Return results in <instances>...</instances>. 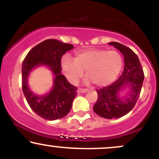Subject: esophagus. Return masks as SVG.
<instances>
[{
	"mask_svg": "<svg viewBox=\"0 0 159 159\" xmlns=\"http://www.w3.org/2000/svg\"><path fill=\"white\" fill-rule=\"evenodd\" d=\"M87 90H85V89H81V88H78L77 90V93H85L87 92Z\"/></svg>",
	"mask_w": 159,
	"mask_h": 159,
	"instance_id": "34e87169",
	"label": "esophagus"
}]
</instances>
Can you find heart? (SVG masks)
Segmentation results:
<instances>
[{
  "instance_id": "obj_1",
  "label": "heart",
  "mask_w": 159,
  "mask_h": 159,
  "mask_svg": "<svg viewBox=\"0 0 159 159\" xmlns=\"http://www.w3.org/2000/svg\"><path fill=\"white\" fill-rule=\"evenodd\" d=\"M123 57L116 51L89 48L75 53V59L65 55L61 59V67L67 79L73 84L84 75L86 84L92 82L97 87L113 83L123 67Z\"/></svg>"
}]
</instances>
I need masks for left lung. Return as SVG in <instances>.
Returning a JSON list of instances; mask_svg holds the SVG:
<instances>
[{
  "label": "left lung",
  "mask_w": 159,
  "mask_h": 159,
  "mask_svg": "<svg viewBox=\"0 0 159 159\" xmlns=\"http://www.w3.org/2000/svg\"><path fill=\"white\" fill-rule=\"evenodd\" d=\"M113 45L123 55L124 69L112 84L96 90L98 99L93 106L96 114L105 119H116L127 114L139 97L144 75L138 56L131 48L116 42Z\"/></svg>",
  "instance_id": "left-lung-1"
}]
</instances>
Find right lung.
Listing matches in <instances>:
<instances>
[{"instance_id": "add662e5", "label": "right lung", "mask_w": 159, "mask_h": 159, "mask_svg": "<svg viewBox=\"0 0 159 159\" xmlns=\"http://www.w3.org/2000/svg\"><path fill=\"white\" fill-rule=\"evenodd\" d=\"M73 45L56 39H46L34 47L21 66L22 90L26 100L36 114L48 120H55L66 116L72 108L77 87L71 84L61 74V58ZM40 66L48 68L53 75V85L48 92L39 95L33 92L28 84L32 70Z\"/></svg>"}]
</instances>
